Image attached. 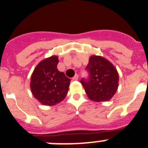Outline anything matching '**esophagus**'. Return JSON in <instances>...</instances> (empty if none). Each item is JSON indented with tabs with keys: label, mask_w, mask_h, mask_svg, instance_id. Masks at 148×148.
<instances>
[{
	"label": "esophagus",
	"mask_w": 148,
	"mask_h": 148,
	"mask_svg": "<svg viewBox=\"0 0 148 148\" xmlns=\"http://www.w3.org/2000/svg\"><path fill=\"white\" fill-rule=\"evenodd\" d=\"M79 78V75L78 74H75V76H74V77H73V80H77Z\"/></svg>",
	"instance_id": "obj_1"
}]
</instances>
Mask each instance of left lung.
I'll use <instances>...</instances> for the list:
<instances>
[{
    "instance_id": "1",
    "label": "left lung",
    "mask_w": 148,
    "mask_h": 148,
    "mask_svg": "<svg viewBox=\"0 0 148 148\" xmlns=\"http://www.w3.org/2000/svg\"><path fill=\"white\" fill-rule=\"evenodd\" d=\"M89 73L88 79L80 82L90 100L106 101L112 98L118 88V73L114 66L104 58L92 55L86 67Z\"/></svg>"
}]
</instances>
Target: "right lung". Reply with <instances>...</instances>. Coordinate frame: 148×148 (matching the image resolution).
Returning a JSON list of instances; mask_svg holds the SVG:
<instances>
[{
  "label": "right lung",
  "mask_w": 148,
  "mask_h": 148,
  "mask_svg": "<svg viewBox=\"0 0 148 148\" xmlns=\"http://www.w3.org/2000/svg\"><path fill=\"white\" fill-rule=\"evenodd\" d=\"M58 58L51 56L40 62L30 79V89L41 103L53 106L62 101L69 90L70 79L57 68Z\"/></svg>",
  "instance_id": "obj_1"
}]
</instances>
